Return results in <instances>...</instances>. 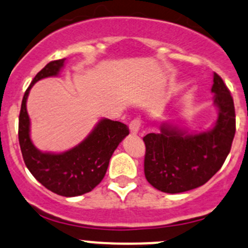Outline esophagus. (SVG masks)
<instances>
[{
	"instance_id": "obj_1",
	"label": "esophagus",
	"mask_w": 248,
	"mask_h": 248,
	"mask_svg": "<svg viewBox=\"0 0 248 248\" xmlns=\"http://www.w3.org/2000/svg\"><path fill=\"white\" fill-rule=\"evenodd\" d=\"M140 126H141V120L139 117H136V119L132 120L129 122V131H131L132 134H137L139 132Z\"/></svg>"
}]
</instances>
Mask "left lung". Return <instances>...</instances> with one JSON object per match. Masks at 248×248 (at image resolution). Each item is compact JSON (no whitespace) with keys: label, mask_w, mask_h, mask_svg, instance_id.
<instances>
[{"label":"left lung","mask_w":248,"mask_h":248,"mask_svg":"<svg viewBox=\"0 0 248 248\" xmlns=\"http://www.w3.org/2000/svg\"><path fill=\"white\" fill-rule=\"evenodd\" d=\"M215 104L218 117L209 132L187 134L169 124L161 133H149L145 142L144 172L151 186L166 193H181L206 184L221 169L235 136V108L231 91L214 74Z\"/></svg>","instance_id":"obj_1"}]
</instances>
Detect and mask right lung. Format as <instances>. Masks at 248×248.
<instances>
[{"label": "right lung", "mask_w": 248, "mask_h": 248, "mask_svg": "<svg viewBox=\"0 0 248 248\" xmlns=\"http://www.w3.org/2000/svg\"><path fill=\"white\" fill-rule=\"evenodd\" d=\"M64 59L49 62L37 73L22 98L19 115V144L27 169L46 188L59 196L77 197L92 191L103 180L109 161L122 139L129 134L128 127L119 121L103 119L89 137L73 149L62 154L41 152L30 138V119L26 99L34 82L57 76Z\"/></svg>", "instance_id": "right-lung-1"}]
</instances>
